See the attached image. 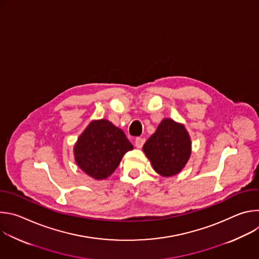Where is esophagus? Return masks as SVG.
<instances>
[{"label":"esophagus","mask_w":259,"mask_h":259,"mask_svg":"<svg viewBox=\"0 0 259 259\" xmlns=\"http://www.w3.org/2000/svg\"><path fill=\"white\" fill-rule=\"evenodd\" d=\"M144 142H145V138H143V137H137V138L135 139V146L138 147V149H141V147H142L143 144H144Z\"/></svg>","instance_id":"1"}]
</instances>
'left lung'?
<instances>
[{"label": "left lung", "mask_w": 259, "mask_h": 259, "mask_svg": "<svg viewBox=\"0 0 259 259\" xmlns=\"http://www.w3.org/2000/svg\"><path fill=\"white\" fill-rule=\"evenodd\" d=\"M143 152L157 173L169 177L177 174L191 156V139L182 125L164 119L143 145Z\"/></svg>", "instance_id": "left-lung-1"}]
</instances>
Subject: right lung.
I'll return each mask as SVG.
<instances>
[{"label":"right lung","instance_id":"add662e5","mask_svg":"<svg viewBox=\"0 0 259 259\" xmlns=\"http://www.w3.org/2000/svg\"><path fill=\"white\" fill-rule=\"evenodd\" d=\"M133 150L125 133L107 120L93 121L79 137L73 153L78 166L95 179L114 173L123 156Z\"/></svg>","mask_w":259,"mask_h":259}]
</instances>
